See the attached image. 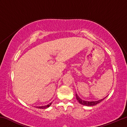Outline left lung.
Masks as SVG:
<instances>
[{
    "label": "left lung",
    "mask_w": 127,
    "mask_h": 127,
    "mask_svg": "<svg viewBox=\"0 0 127 127\" xmlns=\"http://www.w3.org/2000/svg\"><path fill=\"white\" fill-rule=\"evenodd\" d=\"M76 96L77 100L79 102V104H81L83 105H86V106H94V105H97L98 104V103L101 102L102 100H104L105 98L106 97H106L102 98V99L97 100V101H85V100L81 99V98L79 97L78 95L76 94Z\"/></svg>",
    "instance_id": "left-lung-1"
}]
</instances>
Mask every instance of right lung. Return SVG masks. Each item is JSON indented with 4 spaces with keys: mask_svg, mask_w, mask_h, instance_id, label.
Segmentation results:
<instances>
[{
    "mask_svg": "<svg viewBox=\"0 0 127 127\" xmlns=\"http://www.w3.org/2000/svg\"><path fill=\"white\" fill-rule=\"evenodd\" d=\"M52 103H53V102H51L50 104H49L46 105H44V106H36V107H37V108H39V109H46L50 106Z\"/></svg>",
    "mask_w": 127,
    "mask_h": 127,
    "instance_id": "1",
    "label": "right lung"
}]
</instances>
